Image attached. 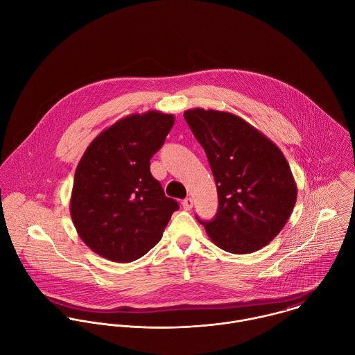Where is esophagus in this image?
<instances>
[{
    "mask_svg": "<svg viewBox=\"0 0 355 355\" xmlns=\"http://www.w3.org/2000/svg\"><path fill=\"white\" fill-rule=\"evenodd\" d=\"M182 207L185 211H191L192 207H193V199L192 198H187L184 202H182Z\"/></svg>",
    "mask_w": 355,
    "mask_h": 355,
    "instance_id": "obj_1",
    "label": "esophagus"
}]
</instances>
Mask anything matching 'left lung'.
<instances>
[{"label": "left lung", "mask_w": 355, "mask_h": 355, "mask_svg": "<svg viewBox=\"0 0 355 355\" xmlns=\"http://www.w3.org/2000/svg\"><path fill=\"white\" fill-rule=\"evenodd\" d=\"M184 118L207 155L218 192L213 220H198L227 252L263 248L282 232L296 203L297 188L283 152L230 112L193 108Z\"/></svg>", "instance_id": "8db88e82"}]
</instances>
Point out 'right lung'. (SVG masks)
<instances>
[{"instance_id":"right-lung-1","label":"right lung","mask_w":355,"mask_h":355,"mask_svg":"<svg viewBox=\"0 0 355 355\" xmlns=\"http://www.w3.org/2000/svg\"><path fill=\"white\" fill-rule=\"evenodd\" d=\"M173 125V114L128 115L103 130L80 157L70 213L82 241L100 257L119 263L141 258L180 209L149 170Z\"/></svg>"}]
</instances>
